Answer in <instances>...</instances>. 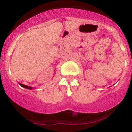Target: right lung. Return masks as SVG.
Wrapping results in <instances>:
<instances>
[{"instance_id":"1","label":"right lung","mask_w":132,"mask_h":132,"mask_svg":"<svg viewBox=\"0 0 132 132\" xmlns=\"http://www.w3.org/2000/svg\"><path fill=\"white\" fill-rule=\"evenodd\" d=\"M19 84L21 86H22V87H24V88H26V89H33V87H30V86H27L26 85H24V84H21V83H20V82H19Z\"/></svg>"}]
</instances>
